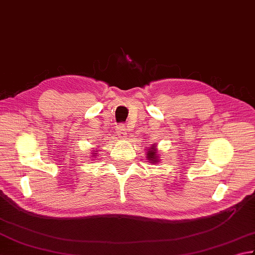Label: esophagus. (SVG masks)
<instances>
[{
  "mask_svg": "<svg viewBox=\"0 0 255 255\" xmlns=\"http://www.w3.org/2000/svg\"><path fill=\"white\" fill-rule=\"evenodd\" d=\"M117 131L119 133V135H122L123 136V135H126V134H127V128H126V127H124L123 123H120L119 124Z\"/></svg>",
  "mask_w": 255,
  "mask_h": 255,
  "instance_id": "1",
  "label": "esophagus"
}]
</instances>
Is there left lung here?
I'll list each match as a JSON object with an SVG mask.
<instances>
[{"instance_id": "1", "label": "left lung", "mask_w": 255, "mask_h": 255, "mask_svg": "<svg viewBox=\"0 0 255 255\" xmlns=\"http://www.w3.org/2000/svg\"><path fill=\"white\" fill-rule=\"evenodd\" d=\"M146 155H147L148 160L152 161L151 163H155L157 161L156 160V150L154 147V144H153V146L150 148V150H148V152L146 153Z\"/></svg>"}]
</instances>
